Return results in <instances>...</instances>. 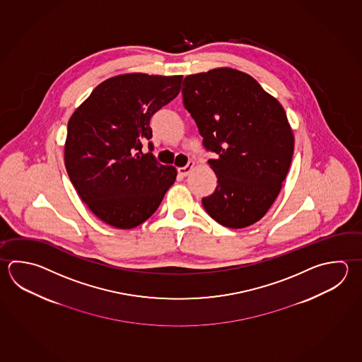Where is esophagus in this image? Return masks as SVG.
<instances>
[{
    "label": "esophagus",
    "mask_w": 362,
    "mask_h": 362,
    "mask_svg": "<svg viewBox=\"0 0 362 362\" xmlns=\"http://www.w3.org/2000/svg\"><path fill=\"white\" fill-rule=\"evenodd\" d=\"M194 168V163H188V164L183 166V168H179L177 169V173H179V175H182V177H187L189 173H191L192 169Z\"/></svg>",
    "instance_id": "1"
}]
</instances>
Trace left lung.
Listing matches in <instances>:
<instances>
[{"mask_svg":"<svg viewBox=\"0 0 362 362\" xmlns=\"http://www.w3.org/2000/svg\"><path fill=\"white\" fill-rule=\"evenodd\" d=\"M185 109L197 124L209 164L218 177L202 198L218 224L240 229L262 218L279 194L293 156L286 111L252 76L218 68L185 76Z\"/></svg>","mask_w":362,"mask_h":362,"instance_id":"obj_1","label":"left lung"}]
</instances>
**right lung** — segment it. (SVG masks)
<instances>
[{"label": "right lung", "instance_id": "right-lung-1", "mask_svg": "<svg viewBox=\"0 0 362 362\" xmlns=\"http://www.w3.org/2000/svg\"><path fill=\"white\" fill-rule=\"evenodd\" d=\"M182 76L125 74L97 86L68 123L65 166L83 202L103 223L132 229L161 204L177 177L142 152L152 115L180 92Z\"/></svg>", "mask_w": 362, "mask_h": 362}]
</instances>
